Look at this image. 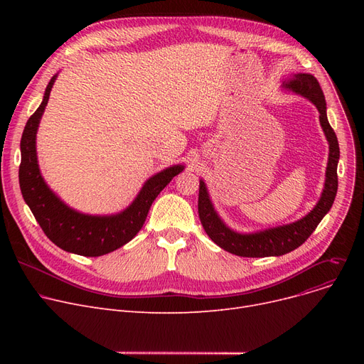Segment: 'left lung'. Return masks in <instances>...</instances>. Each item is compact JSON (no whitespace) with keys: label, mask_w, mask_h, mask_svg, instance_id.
Segmentation results:
<instances>
[{"label":"left lung","mask_w":364,"mask_h":364,"mask_svg":"<svg viewBox=\"0 0 364 364\" xmlns=\"http://www.w3.org/2000/svg\"><path fill=\"white\" fill-rule=\"evenodd\" d=\"M286 87L292 88L295 92L302 94L304 97L310 99L318 113H320V124L326 134L329 141V162L326 168V183H324V190L321 198L313 211L305 215L302 220L282 225L277 228H270V230L254 233V235H239L227 228L224 223L218 218L214 211L213 203L209 200L205 183L199 184V200H198V211L202 223L203 230L211 237L214 243H217L224 251L247 258H262V257H279L284 255L298 246H301L307 240L311 233L316 230L318 223L323 217L329 213V209L333 205L336 190H338V159H339V144L336 134L331 127L326 117V102L318 81L313 75L309 73H296Z\"/></svg>","instance_id":"1"}]
</instances>
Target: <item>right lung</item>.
Returning a JSON list of instances; mask_svg holds the SVG:
<instances>
[{"instance_id":"add662e5","label":"right lung","mask_w":364,"mask_h":364,"mask_svg":"<svg viewBox=\"0 0 364 364\" xmlns=\"http://www.w3.org/2000/svg\"><path fill=\"white\" fill-rule=\"evenodd\" d=\"M54 80L55 76H53L46 88L43 103L25 125L21 140L22 161L18 166V183L35 220L54 245L76 255L100 257L124 246L141 230L153 200L172 178L180 174L183 166H171L151 177L143 186L137 199L122 214L91 217L68 208L44 183L38 169L35 150L38 124L47 106Z\"/></svg>"}]
</instances>
